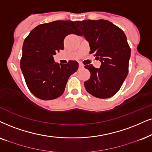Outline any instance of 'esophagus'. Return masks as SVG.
<instances>
[{
  "label": "esophagus",
  "instance_id": "34e87169",
  "mask_svg": "<svg viewBox=\"0 0 152 152\" xmlns=\"http://www.w3.org/2000/svg\"><path fill=\"white\" fill-rule=\"evenodd\" d=\"M79 67L80 68H84V65L82 63H79Z\"/></svg>",
  "mask_w": 152,
  "mask_h": 152
}]
</instances>
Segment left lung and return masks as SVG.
Returning <instances> with one entry per match:
<instances>
[{
  "label": "left lung",
  "mask_w": 152,
  "mask_h": 152,
  "mask_svg": "<svg viewBox=\"0 0 152 152\" xmlns=\"http://www.w3.org/2000/svg\"><path fill=\"white\" fill-rule=\"evenodd\" d=\"M89 43L90 53L101 62L99 69L86 65L90 78L84 82L88 93L97 98L112 97L121 87L128 73L130 48L126 34L108 20L76 21Z\"/></svg>",
  "instance_id": "left-lung-1"
}]
</instances>
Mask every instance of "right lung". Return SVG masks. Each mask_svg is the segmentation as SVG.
Returning <instances> with one entry per match:
<instances>
[{"label": "right lung", "instance_id": "obj_1", "mask_svg": "<svg viewBox=\"0 0 152 152\" xmlns=\"http://www.w3.org/2000/svg\"><path fill=\"white\" fill-rule=\"evenodd\" d=\"M74 22L57 20L40 24L25 38L20 68L28 88L38 98L51 100L62 95L69 76L78 70L76 61L58 64L53 58L64 49L67 35H82Z\"/></svg>", "mask_w": 152, "mask_h": 152}]
</instances>
